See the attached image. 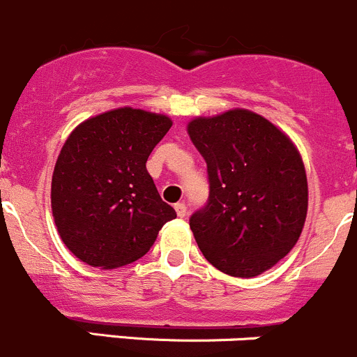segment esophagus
<instances>
[{
  "instance_id": "esophagus-1",
  "label": "esophagus",
  "mask_w": 357,
  "mask_h": 357,
  "mask_svg": "<svg viewBox=\"0 0 357 357\" xmlns=\"http://www.w3.org/2000/svg\"><path fill=\"white\" fill-rule=\"evenodd\" d=\"M175 211H177V215L180 218H183L187 215V206L185 203H177L175 204Z\"/></svg>"
}]
</instances>
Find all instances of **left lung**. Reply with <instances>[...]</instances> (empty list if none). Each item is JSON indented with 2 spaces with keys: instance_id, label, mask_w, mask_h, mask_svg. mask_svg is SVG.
Returning <instances> with one entry per match:
<instances>
[{
  "instance_id": "8db88e82",
  "label": "left lung",
  "mask_w": 357,
  "mask_h": 357,
  "mask_svg": "<svg viewBox=\"0 0 357 357\" xmlns=\"http://www.w3.org/2000/svg\"><path fill=\"white\" fill-rule=\"evenodd\" d=\"M206 161L210 194L189 225L204 259L234 278H253L287 257L307 215V177L297 147L245 109L187 126Z\"/></svg>"
}]
</instances>
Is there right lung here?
Listing matches in <instances>:
<instances>
[{
  "label": "right lung",
  "instance_id": "right-lung-1",
  "mask_svg": "<svg viewBox=\"0 0 357 357\" xmlns=\"http://www.w3.org/2000/svg\"><path fill=\"white\" fill-rule=\"evenodd\" d=\"M170 128L167 116L121 107L83 121L63 144L52 211L63 245L88 266L135 262L177 217L146 168Z\"/></svg>",
  "mask_w": 357,
  "mask_h": 357
}]
</instances>
